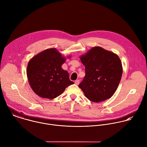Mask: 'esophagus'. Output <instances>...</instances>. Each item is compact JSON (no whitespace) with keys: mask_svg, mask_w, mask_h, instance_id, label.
Listing matches in <instances>:
<instances>
[{"mask_svg":"<svg viewBox=\"0 0 147 147\" xmlns=\"http://www.w3.org/2000/svg\"><path fill=\"white\" fill-rule=\"evenodd\" d=\"M75 84L77 85H78L79 84H80V80H76V81H75Z\"/></svg>","mask_w":147,"mask_h":147,"instance_id":"esophagus-1","label":"esophagus"}]
</instances>
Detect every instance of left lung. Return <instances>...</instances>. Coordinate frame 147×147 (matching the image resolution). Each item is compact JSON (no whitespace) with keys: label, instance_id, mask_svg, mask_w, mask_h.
Returning a JSON list of instances; mask_svg holds the SVG:
<instances>
[{"label":"left lung","instance_id":"left-lung-1","mask_svg":"<svg viewBox=\"0 0 147 147\" xmlns=\"http://www.w3.org/2000/svg\"><path fill=\"white\" fill-rule=\"evenodd\" d=\"M85 67V76L78 85L85 96L94 102L110 98L116 91L123 74L119 56L95 46L80 56Z\"/></svg>","mask_w":147,"mask_h":147}]
</instances>
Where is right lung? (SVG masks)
Segmentation results:
<instances>
[{"mask_svg":"<svg viewBox=\"0 0 147 147\" xmlns=\"http://www.w3.org/2000/svg\"><path fill=\"white\" fill-rule=\"evenodd\" d=\"M66 59L57 49L50 48L38 53L29 61L27 76L31 89L36 95L43 98L53 99L74 84L69 80L67 71L62 68Z\"/></svg>","mask_w":147,"mask_h":147,"instance_id":"right-lung-1","label":"right lung"}]
</instances>
